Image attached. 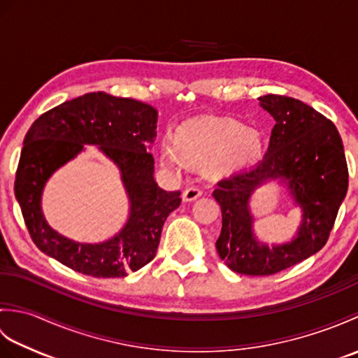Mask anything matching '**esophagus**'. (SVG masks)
<instances>
[{
	"instance_id": "esophagus-1",
	"label": "esophagus",
	"mask_w": 358,
	"mask_h": 358,
	"mask_svg": "<svg viewBox=\"0 0 358 358\" xmlns=\"http://www.w3.org/2000/svg\"><path fill=\"white\" fill-rule=\"evenodd\" d=\"M203 195V191L199 186H187L183 191V200L185 201H194Z\"/></svg>"
}]
</instances>
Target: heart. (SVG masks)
<instances>
[{"label": "heart", "instance_id": "b5f03b06", "mask_svg": "<svg viewBox=\"0 0 358 358\" xmlns=\"http://www.w3.org/2000/svg\"><path fill=\"white\" fill-rule=\"evenodd\" d=\"M262 136L252 129H245L240 121L223 117H201L189 120L175 134V143L159 146V159L171 167H181L185 158L206 162L212 169L234 172L262 155Z\"/></svg>", "mask_w": 358, "mask_h": 358}]
</instances>
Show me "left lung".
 Here are the masks:
<instances>
[{
    "label": "left lung",
    "instance_id": "1",
    "mask_svg": "<svg viewBox=\"0 0 358 358\" xmlns=\"http://www.w3.org/2000/svg\"><path fill=\"white\" fill-rule=\"evenodd\" d=\"M275 120L268 152L255 166L218 180L214 199L222 208L218 255L234 272L272 275L306 260L329 238L340 204L348 192L343 141L331 120L291 96L268 94L258 98ZM286 178L303 208L297 238L269 250L252 235L248 196L266 179Z\"/></svg>",
    "mask_w": 358,
    "mask_h": 358
}]
</instances>
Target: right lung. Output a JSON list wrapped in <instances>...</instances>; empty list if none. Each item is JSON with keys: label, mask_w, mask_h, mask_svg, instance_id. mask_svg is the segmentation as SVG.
<instances>
[{"label": "right lung", "mask_w": 358, "mask_h": 358, "mask_svg": "<svg viewBox=\"0 0 358 358\" xmlns=\"http://www.w3.org/2000/svg\"><path fill=\"white\" fill-rule=\"evenodd\" d=\"M157 110L131 98L90 92L44 112L34 121L21 149L15 196L30 238L41 252L67 268L98 278L126 277L154 260L162 229L181 203L180 191L166 192L154 181V158L146 150L154 141ZM95 143L114 159L131 199V218L115 239L83 245L52 231L41 207L43 183L59 165Z\"/></svg>", "instance_id": "right-lung-1"}]
</instances>
